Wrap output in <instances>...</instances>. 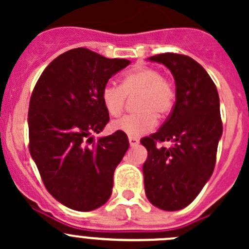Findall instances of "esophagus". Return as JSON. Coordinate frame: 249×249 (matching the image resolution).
<instances>
[{
	"label": "esophagus",
	"mask_w": 249,
	"mask_h": 249,
	"mask_svg": "<svg viewBox=\"0 0 249 249\" xmlns=\"http://www.w3.org/2000/svg\"><path fill=\"white\" fill-rule=\"evenodd\" d=\"M129 143H130V145H131V147H134V145H137L140 143V141L136 139V137H131L130 136L129 137Z\"/></svg>",
	"instance_id": "34e87169"
}]
</instances>
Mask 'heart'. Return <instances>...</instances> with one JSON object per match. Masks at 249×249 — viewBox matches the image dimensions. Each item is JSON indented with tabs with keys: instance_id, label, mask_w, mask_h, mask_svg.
Wrapping results in <instances>:
<instances>
[{
	"instance_id": "heart-1",
	"label": "heart",
	"mask_w": 249,
	"mask_h": 249,
	"mask_svg": "<svg viewBox=\"0 0 249 249\" xmlns=\"http://www.w3.org/2000/svg\"><path fill=\"white\" fill-rule=\"evenodd\" d=\"M137 94L134 106L139 112L127 114L110 124L114 131L129 136H140L157 125V118L162 119L171 113L176 101V90L169 79L153 67H141L125 74L120 87L105 85L101 101L110 115L115 117L124 108L126 96Z\"/></svg>"
}]
</instances>
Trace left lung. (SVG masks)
<instances>
[{"mask_svg":"<svg viewBox=\"0 0 249 249\" xmlns=\"http://www.w3.org/2000/svg\"><path fill=\"white\" fill-rule=\"evenodd\" d=\"M149 60L171 71L176 102L158 132L141 140L148 150L144 190L155 207L178 211L193 202L214 170L223 134L219 96L206 70L192 57L165 53ZM158 142L172 145L158 147Z\"/></svg>","mask_w":249,"mask_h":249,"instance_id":"obj_1","label":"left lung"}]
</instances>
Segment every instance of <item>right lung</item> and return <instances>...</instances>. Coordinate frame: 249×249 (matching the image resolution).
I'll return each instance as SVG.
<instances>
[{
    "label": "right lung",
    "mask_w": 249,
    "mask_h": 249,
    "mask_svg": "<svg viewBox=\"0 0 249 249\" xmlns=\"http://www.w3.org/2000/svg\"><path fill=\"white\" fill-rule=\"evenodd\" d=\"M129 64L76 48L53 60L32 91L30 154L50 195L74 211L96 210L112 194L129 140L120 131L97 141L92 135L109 122L102 88Z\"/></svg>",
    "instance_id": "obj_1"
}]
</instances>
